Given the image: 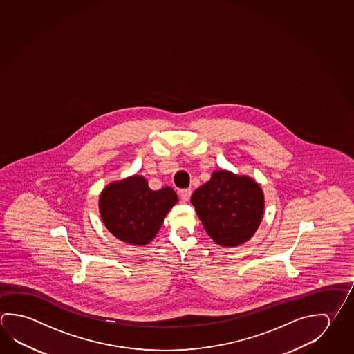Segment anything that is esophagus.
I'll use <instances>...</instances> for the list:
<instances>
[{"instance_id": "34e87169", "label": "esophagus", "mask_w": 354, "mask_h": 354, "mask_svg": "<svg viewBox=\"0 0 354 354\" xmlns=\"http://www.w3.org/2000/svg\"><path fill=\"white\" fill-rule=\"evenodd\" d=\"M180 198L184 201H189V198L192 196V189H181L179 192Z\"/></svg>"}]
</instances>
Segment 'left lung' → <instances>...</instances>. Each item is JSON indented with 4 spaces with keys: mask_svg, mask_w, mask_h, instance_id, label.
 I'll return each mask as SVG.
<instances>
[{
    "mask_svg": "<svg viewBox=\"0 0 354 354\" xmlns=\"http://www.w3.org/2000/svg\"><path fill=\"white\" fill-rule=\"evenodd\" d=\"M192 204L206 234L223 248L248 242L260 226L265 195L260 184L248 175L215 170L211 179L198 187Z\"/></svg>",
    "mask_w": 354,
    "mask_h": 354,
    "instance_id": "obj_1",
    "label": "left lung"
}]
</instances>
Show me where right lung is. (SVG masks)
<instances>
[{
    "label": "right lung",
    "instance_id": "add662e5",
    "mask_svg": "<svg viewBox=\"0 0 354 354\" xmlns=\"http://www.w3.org/2000/svg\"><path fill=\"white\" fill-rule=\"evenodd\" d=\"M178 203L170 186L151 190L142 175L112 181L100 195V214L108 231L120 241L145 246L164 223V217Z\"/></svg>",
    "mask_w": 354,
    "mask_h": 354
}]
</instances>
